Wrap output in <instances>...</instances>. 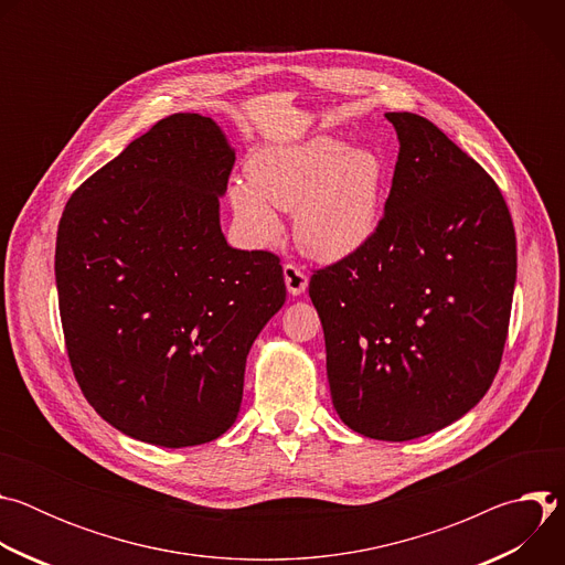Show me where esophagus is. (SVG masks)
I'll list each match as a JSON object with an SVG mask.
<instances>
[{"label": "esophagus", "instance_id": "34e87169", "mask_svg": "<svg viewBox=\"0 0 565 565\" xmlns=\"http://www.w3.org/2000/svg\"><path fill=\"white\" fill-rule=\"evenodd\" d=\"M284 281L290 295H301L308 288V275L303 273V268L295 266V264H286L284 266Z\"/></svg>", "mask_w": 565, "mask_h": 565}]
</instances>
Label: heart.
Wrapping results in <instances>:
<instances>
[{
  "label": "heart",
  "instance_id": "obj_1",
  "mask_svg": "<svg viewBox=\"0 0 565 565\" xmlns=\"http://www.w3.org/2000/svg\"><path fill=\"white\" fill-rule=\"evenodd\" d=\"M248 177L232 183L230 201L241 227L259 244L281 232L270 205L295 210L297 244L321 262L358 253L377 230L386 168L373 149L317 136L257 151Z\"/></svg>",
  "mask_w": 565,
  "mask_h": 565
}]
</instances>
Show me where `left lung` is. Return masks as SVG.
I'll return each instance as SVG.
<instances>
[{
	"label": "left lung",
	"instance_id": "left-lung-1",
	"mask_svg": "<svg viewBox=\"0 0 565 565\" xmlns=\"http://www.w3.org/2000/svg\"><path fill=\"white\" fill-rule=\"evenodd\" d=\"M399 140L384 214L366 244L310 277L333 407L388 443L465 416L499 373L516 281L508 203L471 156L418 114H386Z\"/></svg>",
	"mask_w": 565,
	"mask_h": 565
}]
</instances>
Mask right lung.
<instances>
[{"label": "right lung", "instance_id": "obj_1", "mask_svg": "<svg viewBox=\"0 0 565 565\" xmlns=\"http://www.w3.org/2000/svg\"><path fill=\"white\" fill-rule=\"evenodd\" d=\"M234 151L199 114L158 120L79 185L60 218L64 344L89 405L160 447L225 434L246 358L284 306L279 257L230 248L218 225Z\"/></svg>", "mask_w": 565, "mask_h": 565}]
</instances>
